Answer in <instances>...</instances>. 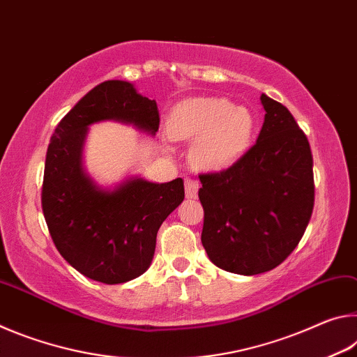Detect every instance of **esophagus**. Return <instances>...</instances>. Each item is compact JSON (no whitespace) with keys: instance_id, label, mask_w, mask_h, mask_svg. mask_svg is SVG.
Listing matches in <instances>:
<instances>
[{"instance_id":"34e87169","label":"esophagus","mask_w":357,"mask_h":357,"mask_svg":"<svg viewBox=\"0 0 357 357\" xmlns=\"http://www.w3.org/2000/svg\"><path fill=\"white\" fill-rule=\"evenodd\" d=\"M198 189H200V184L195 179H185V198H197L198 195Z\"/></svg>"}]
</instances>
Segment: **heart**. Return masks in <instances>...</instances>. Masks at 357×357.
Returning <instances> with one entry per match:
<instances>
[{
    "instance_id": "obj_1",
    "label": "heart",
    "mask_w": 357,
    "mask_h": 357,
    "mask_svg": "<svg viewBox=\"0 0 357 357\" xmlns=\"http://www.w3.org/2000/svg\"><path fill=\"white\" fill-rule=\"evenodd\" d=\"M257 121L245 107L223 98H197L181 102L168 123L172 137L178 140L197 138L192 159L209 172L231 167L250 148Z\"/></svg>"
}]
</instances>
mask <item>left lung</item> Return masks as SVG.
<instances>
[{"label": "left lung", "mask_w": 357, "mask_h": 357, "mask_svg": "<svg viewBox=\"0 0 357 357\" xmlns=\"http://www.w3.org/2000/svg\"><path fill=\"white\" fill-rule=\"evenodd\" d=\"M257 143L227 170L200 174L202 244L217 268L255 275L279 266L304 234L315 202L309 140L280 102L261 94Z\"/></svg>", "instance_id": "8db88e82"}]
</instances>
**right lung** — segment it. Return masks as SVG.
<instances>
[{
  "mask_svg": "<svg viewBox=\"0 0 357 357\" xmlns=\"http://www.w3.org/2000/svg\"><path fill=\"white\" fill-rule=\"evenodd\" d=\"M116 121L155 135V100L123 80L93 88L59 121L47 149L42 211L58 252L88 279L107 285L142 275L153 261L157 231L184 200L181 178L151 183L129 176L102 187L84 172L83 148L91 124Z\"/></svg>",
  "mask_w": 357,
  "mask_h": 357,
  "instance_id": "right-lung-1",
  "label": "right lung"
}]
</instances>
